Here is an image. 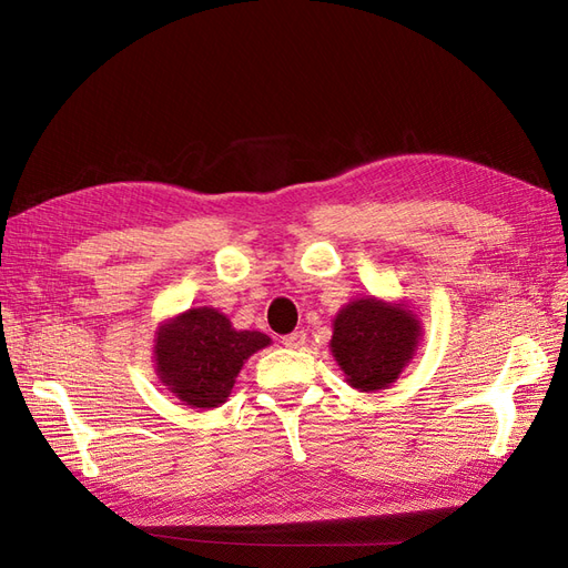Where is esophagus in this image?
Wrapping results in <instances>:
<instances>
[{"instance_id": "34e87169", "label": "esophagus", "mask_w": 568, "mask_h": 568, "mask_svg": "<svg viewBox=\"0 0 568 568\" xmlns=\"http://www.w3.org/2000/svg\"><path fill=\"white\" fill-rule=\"evenodd\" d=\"M282 343L286 348H301L305 343V332H294V334H286L282 336Z\"/></svg>"}]
</instances>
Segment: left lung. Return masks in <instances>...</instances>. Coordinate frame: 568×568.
<instances>
[{
  "label": "left lung",
  "instance_id": "obj_1",
  "mask_svg": "<svg viewBox=\"0 0 568 568\" xmlns=\"http://www.w3.org/2000/svg\"><path fill=\"white\" fill-rule=\"evenodd\" d=\"M419 338V322L400 305L363 298L334 320L332 353L348 384L379 390L398 379Z\"/></svg>",
  "mask_w": 568,
  "mask_h": 568
}]
</instances>
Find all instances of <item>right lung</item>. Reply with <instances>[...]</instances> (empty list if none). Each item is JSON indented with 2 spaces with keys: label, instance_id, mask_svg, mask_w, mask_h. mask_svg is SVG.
<instances>
[{
  "label": "right lung",
  "instance_id": "1",
  "mask_svg": "<svg viewBox=\"0 0 568 568\" xmlns=\"http://www.w3.org/2000/svg\"><path fill=\"white\" fill-rule=\"evenodd\" d=\"M261 332H236L213 307H194L168 322L156 338L159 374L178 398L194 407H217L230 395L244 359L265 348Z\"/></svg>",
  "mask_w": 568,
  "mask_h": 568
}]
</instances>
